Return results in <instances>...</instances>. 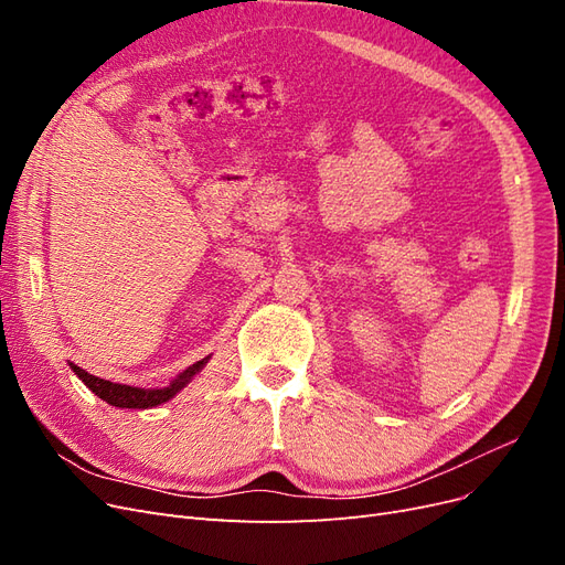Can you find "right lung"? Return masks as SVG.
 I'll use <instances>...</instances> for the list:
<instances>
[{
    "mask_svg": "<svg viewBox=\"0 0 565 565\" xmlns=\"http://www.w3.org/2000/svg\"><path fill=\"white\" fill-rule=\"evenodd\" d=\"M210 355L202 358V361H198L195 365H191L188 370H183L181 374H177V377L169 382V386H162V388H141V386H129V384H117V382H108V380H100V377H94V374H89L87 370L77 367L75 363H67L71 365V370L77 374V377L84 382V386H87L89 391H94L96 396L100 401H106L108 405H115V407H131V409H148V407H158L167 401H172L177 393L181 388H185L188 384L193 382L195 374L207 365Z\"/></svg>",
    "mask_w": 565,
    "mask_h": 565,
    "instance_id": "add662e5",
    "label": "right lung"
}]
</instances>
